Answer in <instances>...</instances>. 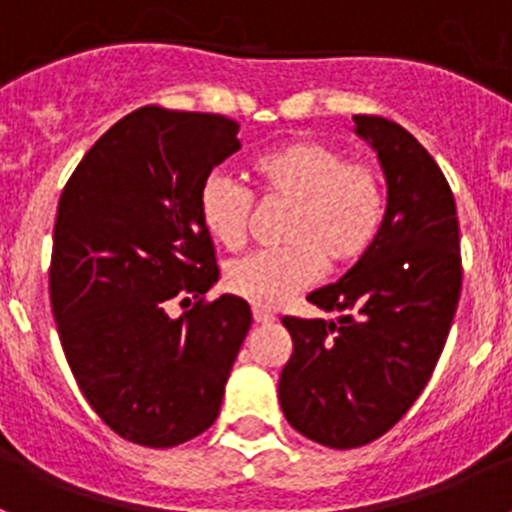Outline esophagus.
<instances>
[{
  "mask_svg": "<svg viewBox=\"0 0 512 512\" xmlns=\"http://www.w3.org/2000/svg\"><path fill=\"white\" fill-rule=\"evenodd\" d=\"M274 315H271V312H266V310H261V307H253V323H259V325H269V323H274Z\"/></svg>",
  "mask_w": 512,
  "mask_h": 512,
  "instance_id": "esophagus-1",
  "label": "esophagus"
}]
</instances>
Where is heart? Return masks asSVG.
I'll list each match as a JSON object with an SVG mask.
<instances>
[{"mask_svg":"<svg viewBox=\"0 0 512 512\" xmlns=\"http://www.w3.org/2000/svg\"><path fill=\"white\" fill-rule=\"evenodd\" d=\"M256 194L287 207L277 251H259L225 266L230 295L256 307H279L318 282L323 266L341 271L377 243L387 212L382 174L369 161H348L323 140H292L253 158ZM200 223L217 246L238 251L248 241L253 197L225 174H210L197 197Z\"/></svg>","mask_w":512,"mask_h":512,"instance_id":"obj_1","label":"heart"}]
</instances>
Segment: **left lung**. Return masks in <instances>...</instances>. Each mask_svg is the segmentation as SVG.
<instances>
[{"mask_svg": "<svg viewBox=\"0 0 512 512\" xmlns=\"http://www.w3.org/2000/svg\"><path fill=\"white\" fill-rule=\"evenodd\" d=\"M377 151L387 212L364 259L307 302L338 320L284 318L292 356L279 377L289 425L328 449L377 441L431 379L461 292L459 220L449 182L408 130L354 115Z\"/></svg>", "mask_w": 512, "mask_h": 512, "instance_id": "left-lung-1", "label": "left lung"}]
</instances>
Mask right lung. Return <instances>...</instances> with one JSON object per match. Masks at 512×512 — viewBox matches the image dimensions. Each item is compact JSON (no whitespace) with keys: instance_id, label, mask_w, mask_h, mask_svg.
<instances>
[{"instance_id":"1","label":"right lung","mask_w":512,"mask_h":512,"mask_svg":"<svg viewBox=\"0 0 512 512\" xmlns=\"http://www.w3.org/2000/svg\"><path fill=\"white\" fill-rule=\"evenodd\" d=\"M241 148L238 122L140 107L81 158L58 202L51 307L81 395L125 441L171 449L215 423L251 328L220 271L197 197ZM195 305L179 319L174 299Z\"/></svg>"}]
</instances>
